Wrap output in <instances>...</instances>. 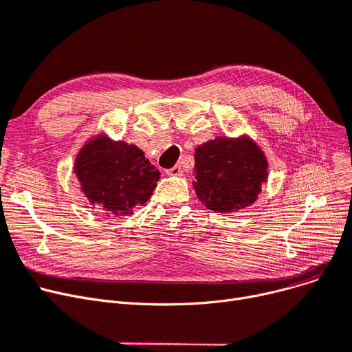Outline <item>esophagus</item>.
<instances>
[{
  "mask_svg": "<svg viewBox=\"0 0 352 352\" xmlns=\"http://www.w3.org/2000/svg\"><path fill=\"white\" fill-rule=\"evenodd\" d=\"M166 174L168 175H178L179 177V175L184 174V170H182V166L179 164H177L173 168H170V170H166Z\"/></svg>",
  "mask_w": 352,
  "mask_h": 352,
  "instance_id": "esophagus-1",
  "label": "esophagus"
}]
</instances>
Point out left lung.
<instances>
[{
	"label": "left lung",
	"instance_id": "1",
	"mask_svg": "<svg viewBox=\"0 0 352 352\" xmlns=\"http://www.w3.org/2000/svg\"><path fill=\"white\" fill-rule=\"evenodd\" d=\"M194 158L195 194L216 212L252 206L267 179L266 157L249 138L219 136L197 146Z\"/></svg>",
	"mask_w": 352,
	"mask_h": 352
}]
</instances>
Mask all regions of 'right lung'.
<instances>
[{
	"mask_svg": "<svg viewBox=\"0 0 352 352\" xmlns=\"http://www.w3.org/2000/svg\"><path fill=\"white\" fill-rule=\"evenodd\" d=\"M74 174L87 200L108 217L132 214L136 206L149 200L160 179V171L138 146L104 136L82 148Z\"/></svg>",
	"mask_w": 352,
	"mask_h": 352,
	"instance_id": "right-lung-1",
	"label": "right lung"
}]
</instances>
